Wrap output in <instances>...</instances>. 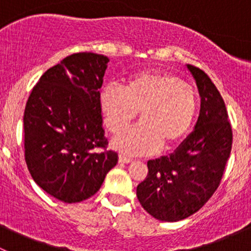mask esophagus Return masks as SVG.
Instances as JSON below:
<instances>
[{"mask_svg": "<svg viewBox=\"0 0 251 251\" xmlns=\"http://www.w3.org/2000/svg\"><path fill=\"white\" fill-rule=\"evenodd\" d=\"M131 161H132V159L128 158V156L123 155V154H120V155H119V163L128 164V163H131Z\"/></svg>", "mask_w": 251, "mask_h": 251, "instance_id": "34e87169", "label": "esophagus"}]
</instances>
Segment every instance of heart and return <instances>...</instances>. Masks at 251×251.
Returning a JSON list of instances; mask_svg holds the SVG:
<instances>
[{"mask_svg":"<svg viewBox=\"0 0 251 251\" xmlns=\"http://www.w3.org/2000/svg\"><path fill=\"white\" fill-rule=\"evenodd\" d=\"M100 108L111 133L125 130L138 113L141 124L116 136L113 147L140 155L171 148L188 135L198 110L196 90L176 75L143 72L126 81L123 88L107 85L100 92Z\"/></svg>","mask_w":251,"mask_h":251,"instance_id":"1","label":"heart"}]
</instances>
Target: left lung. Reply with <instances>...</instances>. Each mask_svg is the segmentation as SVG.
<instances>
[{"instance_id":"obj_1","label":"left lung","mask_w":251,"mask_h":251,"mask_svg":"<svg viewBox=\"0 0 251 251\" xmlns=\"http://www.w3.org/2000/svg\"><path fill=\"white\" fill-rule=\"evenodd\" d=\"M187 69L201 96L194 131L174 153L149 160L148 175L137 186L143 209L166 222L181 221L204 206L221 182L232 149V127L219 90L203 70L189 64Z\"/></svg>"}]
</instances>
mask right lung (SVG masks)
<instances>
[{"mask_svg":"<svg viewBox=\"0 0 251 251\" xmlns=\"http://www.w3.org/2000/svg\"><path fill=\"white\" fill-rule=\"evenodd\" d=\"M108 62L97 53L69 55L40 77L26 102L27 169L46 193L64 203H78L97 193L118 163V153L105 151L100 108Z\"/></svg>","mask_w":251,"mask_h":251,"instance_id":"right-lung-1","label":"right lung"}]
</instances>
